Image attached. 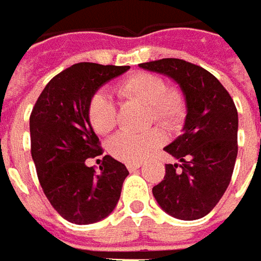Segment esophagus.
Returning <instances> with one entry per match:
<instances>
[{"mask_svg":"<svg viewBox=\"0 0 261 261\" xmlns=\"http://www.w3.org/2000/svg\"><path fill=\"white\" fill-rule=\"evenodd\" d=\"M141 165H142V164H139V162H130V164H126V168L130 172H134L138 168H141Z\"/></svg>","mask_w":261,"mask_h":261,"instance_id":"esophagus-1","label":"esophagus"}]
</instances>
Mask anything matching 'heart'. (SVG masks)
Returning <instances> with one entry per match:
<instances>
[{"label": "heart", "instance_id": "1", "mask_svg": "<svg viewBox=\"0 0 261 261\" xmlns=\"http://www.w3.org/2000/svg\"><path fill=\"white\" fill-rule=\"evenodd\" d=\"M119 93L136 99L149 108V120L156 122L168 130H178L184 126L188 116V100L181 89L167 87L164 79L138 71L118 85ZM89 122L99 135L109 134L118 123L116 106L109 96L97 92L90 97L87 106ZM165 142V135L159 127H152L142 134L120 132L109 142V151L115 158L123 162H141L149 158Z\"/></svg>", "mask_w": 261, "mask_h": 261}]
</instances>
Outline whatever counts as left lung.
Here are the masks:
<instances>
[{
    "instance_id": "1",
    "label": "left lung",
    "mask_w": 261,
    "mask_h": 261,
    "mask_svg": "<svg viewBox=\"0 0 261 261\" xmlns=\"http://www.w3.org/2000/svg\"><path fill=\"white\" fill-rule=\"evenodd\" d=\"M174 79L188 100L184 134L165 151L179 164H167L164 179L152 188L161 208L179 220L207 216L224 195L237 158L239 115L216 76L181 59L139 64Z\"/></svg>"
}]
</instances>
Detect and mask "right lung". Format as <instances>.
Wrapping results in <instances>:
<instances>
[{"label": "right lung", "mask_w": 261, "mask_h": 261, "mask_svg": "<svg viewBox=\"0 0 261 261\" xmlns=\"http://www.w3.org/2000/svg\"><path fill=\"white\" fill-rule=\"evenodd\" d=\"M129 66L77 63L54 76L30 116L31 156L47 200L64 220L93 224L108 217L120 198L126 167L105 155L100 172L86 159L102 155L89 122L90 97Z\"/></svg>", "instance_id": "add662e5"}]
</instances>
